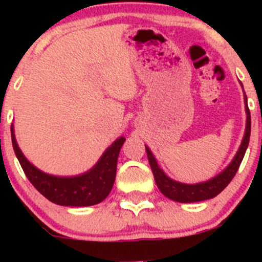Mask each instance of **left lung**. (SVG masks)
<instances>
[{
	"label": "left lung",
	"mask_w": 262,
	"mask_h": 262,
	"mask_svg": "<svg viewBox=\"0 0 262 262\" xmlns=\"http://www.w3.org/2000/svg\"><path fill=\"white\" fill-rule=\"evenodd\" d=\"M240 85H242V82H240ZM243 91H244V89H243ZM244 103L246 113V125L242 144H240L235 156H234L233 160L229 162V165H228L222 172H219L218 175L212 177V179L207 180V181L198 183H183L175 181V180H172L171 177L167 176L166 173L164 172V170L159 166L158 161H156L155 156L152 155L151 150L149 149V146L145 145L146 155H148L150 167H151L152 173H154L156 186H158V188L160 189L161 193L164 194V196H166L167 198H170V200L180 203L200 202V201L210 200V198L215 197L229 185V182L233 180V177L235 176L240 164H242L246 149H248L249 139H250L251 117L250 111H249L248 107V98H246L245 92Z\"/></svg>",
	"instance_id": "obj_1"
}]
</instances>
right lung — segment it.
Listing matches in <instances>:
<instances>
[{"label": "right lung", "instance_id": "1", "mask_svg": "<svg viewBox=\"0 0 262 262\" xmlns=\"http://www.w3.org/2000/svg\"><path fill=\"white\" fill-rule=\"evenodd\" d=\"M12 145L26 176L50 202L65 207H87L106 200L113 187L117 160L125 138L119 137L106 149L98 161L86 172L76 176H55L35 167L18 146L14 127L11 125Z\"/></svg>", "mask_w": 262, "mask_h": 262}]
</instances>
